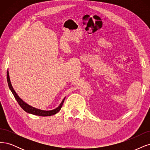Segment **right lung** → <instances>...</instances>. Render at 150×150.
<instances>
[{"mask_svg": "<svg viewBox=\"0 0 150 150\" xmlns=\"http://www.w3.org/2000/svg\"><path fill=\"white\" fill-rule=\"evenodd\" d=\"M7 82H8V85L9 88H10V90H11L12 93H13L14 97H15V98L17 100L18 105L21 106V107L24 111H25V112H26L28 113L35 115L41 116V117H48V116H52V115H54L57 113L60 110L65 98L64 100H63V101H62V103H60V105L59 106V107H58L57 108L53 110L44 111V110H39V109L33 108V107H31V106L28 105V104H27L26 103L24 102V101L17 95V94L16 93L15 90H13L12 86V84H11V80H10V78H9L8 71H7Z\"/></svg>", "mask_w": 150, "mask_h": 150, "instance_id": "1", "label": "right lung"}]
</instances>
